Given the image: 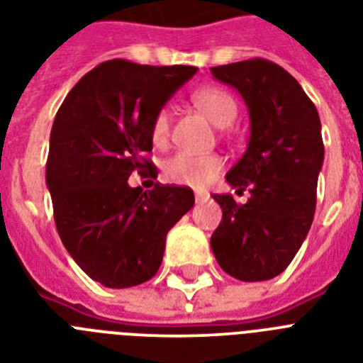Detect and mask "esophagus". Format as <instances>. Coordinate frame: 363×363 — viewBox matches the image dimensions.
<instances>
[{
  "label": "esophagus",
  "mask_w": 363,
  "mask_h": 363,
  "mask_svg": "<svg viewBox=\"0 0 363 363\" xmlns=\"http://www.w3.org/2000/svg\"><path fill=\"white\" fill-rule=\"evenodd\" d=\"M208 199L207 191H196V203H203Z\"/></svg>",
  "instance_id": "esophagus-1"
}]
</instances>
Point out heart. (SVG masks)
Wrapping results in <instances>:
<instances>
[{
    "mask_svg": "<svg viewBox=\"0 0 363 363\" xmlns=\"http://www.w3.org/2000/svg\"><path fill=\"white\" fill-rule=\"evenodd\" d=\"M191 100L216 126H229L237 117V102L228 91L218 85L199 87L194 91ZM169 126H172V113L167 108H160L151 123V140L155 145H166L169 138ZM222 167L223 160L218 155H196V152L179 151L166 160L164 175L167 181L175 184L203 188L222 172Z\"/></svg>",
    "mask_w": 363,
    "mask_h": 363,
    "instance_id": "b5f03b06",
    "label": "heart"
}]
</instances>
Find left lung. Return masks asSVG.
<instances>
[{
	"label": "left lung",
	"instance_id": "1",
	"mask_svg": "<svg viewBox=\"0 0 363 363\" xmlns=\"http://www.w3.org/2000/svg\"><path fill=\"white\" fill-rule=\"evenodd\" d=\"M211 72L240 93L250 113L246 152L225 175L250 199L237 205L231 194L212 196L222 222L211 248L233 278L272 279L293 261L313 222L325 160L319 113L298 82L272 61L255 57Z\"/></svg>",
	"mask_w": 363,
	"mask_h": 363
}]
</instances>
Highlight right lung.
Returning <instances> with one entry per match:
<instances>
[{
	"label": "right lung",
	"instance_id": "add662e5",
	"mask_svg": "<svg viewBox=\"0 0 363 363\" xmlns=\"http://www.w3.org/2000/svg\"><path fill=\"white\" fill-rule=\"evenodd\" d=\"M196 67H151L113 59L70 89L55 115L46 162L61 242L104 287L145 284L160 268L167 231L194 207L188 186H128L152 167L151 123Z\"/></svg>",
	"mask_w": 363,
	"mask_h": 363
}]
</instances>
